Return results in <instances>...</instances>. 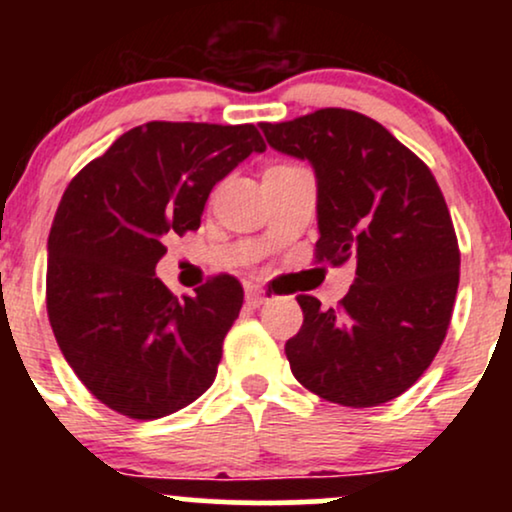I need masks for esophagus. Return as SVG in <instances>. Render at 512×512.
<instances>
[{
    "instance_id": "34e87169",
    "label": "esophagus",
    "mask_w": 512,
    "mask_h": 512,
    "mask_svg": "<svg viewBox=\"0 0 512 512\" xmlns=\"http://www.w3.org/2000/svg\"><path fill=\"white\" fill-rule=\"evenodd\" d=\"M245 301H248L252 308H260V305L267 301V293H264L257 284H248V289H245Z\"/></svg>"
}]
</instances>
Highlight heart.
<instances>
[{
	"label": "heart",
	"mask_w": 512,
	"mask_h": 512,
	"mask_svg": "<svg viewBox=\"0 0 512 512\" xmlns=\"http://www.w3.org/2000/svg\"><path fill=\"white\" fill-rule=\"evenodd\" d=\"M289 166V163H276V166H272V168H286Z\"/></svg>",
	"instance_id": "1"
}]
</instances>
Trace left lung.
Masks as SVG:
<instances>
[{
    "instance_id": "left-lung-1",
    "label": "left lung",
    "mask_w": 512,
    "mask_h": 512,
    "mask_svg": "<svg viewBox=\"0 0 512 512\" xmlns=\"http://www.w3.org/2000/svg\"><path fill=\"white\" fill-rule=\"evenodd\" d=\"M260 127L276 151L313 163L315 260H356L337 308L298 296L303 325L286 342L291 373L344 407L390 402L424 375L450 327L460 248L443 192L414 151L354 110Z\"/></svg>"
}]
</instances>
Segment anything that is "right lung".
I'll list each match as a JSON object with an SVG mask.
<instances>
[{"instance_id":"add662e5","label":"right lung","mask_w":512,"mask_h":512,"mask_svg":"<svg viewBox=\"0 0 512 512\" xmlns=\"http://www.w3.org/2000/svg\"><path fill=\"white\" fill-rule=\"evenodd\" d=\"M264 149L255 125L156 120L67 185L48 238V317L76 378L105 407L161 419L214 383L243 286L219 274L175 298L156 264L166 238L197 231L211 187Z\"/></svg>"}]
</instances>
